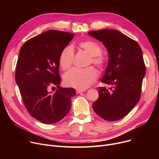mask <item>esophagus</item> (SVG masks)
I'll return each mask as SVG.
<instances>
[{
	"mask_svg": "<svg viewBox=\"0 0 159 159\" xmlns=\"http://www.w3.org/2000/svg\"><path fill=\"white\" fill-rule=\"evenodd\" d=\"M84 91H85V90H84V89H77L76 90V92L77 94H79L82 92H84Z\"/></svg>",
	"mask_w": 159,
	"mask_h": 159,
	"instance_id": "1",
	"label": "esophagus"
}]
</instances>
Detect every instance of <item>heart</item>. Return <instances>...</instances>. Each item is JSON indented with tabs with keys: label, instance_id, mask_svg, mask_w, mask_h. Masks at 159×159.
<instances>
[{
	"label": "heart",
	"instance_id": "heart-1",
	"mask_svg": "<svg viewBox=\"0 0 159 159\" xmlns=\"http://www.w3.org/2000/svg\"><path fill=\"white\" fill-rule=\"evenodd\" d=\"M79 46L91 56L89 64L92 63L99 70H102L106 64L105 58L101 55V47L96 42L86 40L79 43ZM74 58L73 49L70 46L63 49L59 57V64L66 70L71 66ZM98 75L91 67L84 70L73 68L64 75V83L70 87L79 89H85L89 87L97 79Z\"/></svg>",
	"mask_w": 159,
	"mask_h": 159
}]
</instances>
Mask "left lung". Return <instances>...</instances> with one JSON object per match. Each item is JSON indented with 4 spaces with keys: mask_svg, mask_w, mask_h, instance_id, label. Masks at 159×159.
Wrapping results in <instances>:
<instances>
[{
    "mask_svg": "<svg viewBox=\"0 0 159 159\" xmlns=\"http://www.w3.org/2000/svg\"><path fill=\"white\" fill-rule=\"evenodd\" d=\"M101 41L109 54L101 82L111 86L98 88V98L94 111L108 121L121 119L139 101L146 66L139 44L118 30L104 29L89 31Z\"/></svg>",
    "mask_w": 159,
    "mask_h": 159,
    "instance_id": "1",
    "label": "left lung"
}]
</instances>
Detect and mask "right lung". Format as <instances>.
I'll return each mask as SVG.
<instances>
[{
    "label": "right lung",
    "instance_id": "add662e5",
    "mask_svg": "<svg viewBox=\"0 0 159 159\" xmlns=\"http://www.w3.org/2000/svg\"><path fill=\"white\" fill-rule=\"evenodd\" d=\"M73 37V33L48 30L27 40L20 49L15 81L26 110L42 123L58 122L71 109L76 91L59 86L58 70L61 53ZM53 85L58 89L52 93L49 88Z\"/></svg>",
    "mask_w": 159,
    "mask_h": 159
}]
</instances>
